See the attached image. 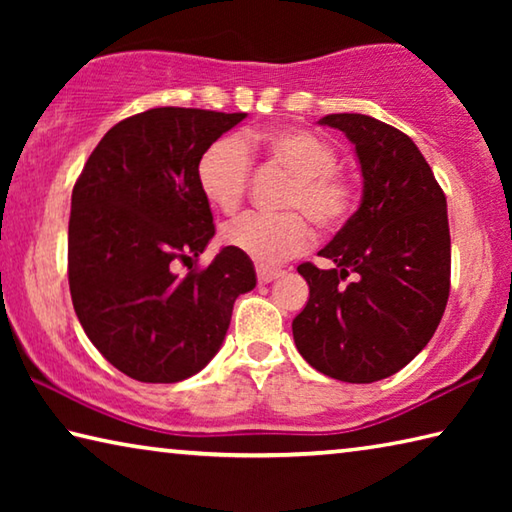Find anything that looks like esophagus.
Wrapping results in <instances>:
<instances>
[{"label":"esophagus","instance_id":"34e87169","mask_svg":"<svg viewBox=\"0 0 512 512\" xmlns=\"http://www.w3.org/2000/svg\"><path fill=\"white\" fill-rule=\"evenodd\" d=\"M282 271L280 268H273V266H264V264H259L257 266V280H259V284H268V282H273L277 275H280Z\"/></svg>","mask_w":512,"mask_h":512}]
</instances>
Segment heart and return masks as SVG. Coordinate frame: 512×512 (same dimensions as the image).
<instances>
[{
  "label": "heart",
  "instance_id": "b5f03b06",
  "mask_svg": "<svg viewBox=\"0 0 512 512\" xmlns=\"http://www.w3.org/2000/svg\"><path fill=\"white\" fill-rule=\"evenodd\" d=\"M248 149H264L268 160L289 171L293 183L282 198L284 214H244L225 225L223 241L259 264H277L314 241L309 218L323 230H336L354 210V187L336 167V151L316 133L280 126L264 135L221 137L203 151L196 183L205 201L223 214L244 203L250 183Z\"/></svg>",
  "mask_w": 512,
  "mask_h": 512
}]
</instances>
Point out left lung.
Here are the masks:
<instances>
[{"label": "left lung", "instance_id": "1", "mask_svg": "<svg viewBox=\"0 0 512 512\" xmlns=\"http://www.w3.org/2000/svg\"><path fill=\"white\" fill-rule=\"evenodd\" d=\"M318 124L354 144L363 194L318 253L334 268L298 266L309 300L293 318V341L323 375L372 384L402 370L443 318L452 273L447 201L409 135L357 112Z\"/></svg>", "mask_w": 512, "mask_h": 512}]
</instances>
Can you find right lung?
<instances>
[{"label": "right lung", "mask_w": 512, "mask_h": 512, "mask_svg": "<svg viewBox=\"0 0 512 512\" xmlns=\"http://www.w3.org/2000/svg\"><path fill=\"white\" fill-rule=\"evenodd\" d=\"M246 112L151 108L103 135L72 192L67 275L74 311L103 357L146 384H173L219 352L248 255L225 246L198 271L214 237L196 164ZM178 261L190 273H175Z\"/></svg>", "instance_id": "add662e5"}]
</instances>
